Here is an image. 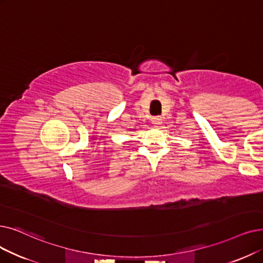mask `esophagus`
<instances>
[{
	"label": "esophagus",
	"mask_w": 263,
	"mask_h": 263,
	"mask_svg": "<svg viewBox=\"0 0 263 263\" xmlns=\"http://www.w3.org/2000/svg\"><path fill=\"white\" fill-rule=\"evenodd\" d=\"M152 122H153L154 125H157V127H158V125H160V124L162 123V120H161V118H160V117H154Z\"/></svg>",
	"instance_id": "obj_1"
}]
</instances>
